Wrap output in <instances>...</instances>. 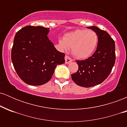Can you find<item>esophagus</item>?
<instances>
[{"label":"esophagus","instance_id":"obj_1","mask_svg":"<svg viewBox=\"0 0 127 127\" xmlns=\"http://www.w3.org/2000/svg\"><path fill=\"white\" fill-rule=\"evenodd\" d=\"M73 61L72 59L69 57L67 56V55H65V64H68L70 63H71Z\"/></svg>","mask_w":127,"mask_h":127}]
</instances>
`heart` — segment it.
<instances>
[{"label":"heart","instance_id":"1","mask_svg":"<svg viewBox=\"0 0 127 127\" xmlns=\"http://www.w3.org/2000/svg\"><path fill=\"white\" fill-rule=\"evenodd\" d=\"M98 43L96 32L87 29H78L65 34L59 43L62 50L72 49V54L79 59H86L94 53Z\"/></svg>","mask_w":127,"mask_h":127}]
</instances>
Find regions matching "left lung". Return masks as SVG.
I'll list each match as a JSON object with an SVG mask.
<instances>
[{
    "instance_id": "8db88e82",
    "label": "left lung",
    "mask_w": 127,
    "mask_h": 127,
    "mask_svg": "<svg viewBox=\"0 0 127 127\" xmlns=\"http://www.w3.org/2000/svg\"><path fill=\"white\" fill-rule=\"evenodd\" d=\"M87 28L96 32L98 36L97 49L88 59L76 61L78 70L71 75L74 82L86 88L103 82L111 72L116 58L115 42L107 32L96 26Z\"/></svg>"
}]
</instances>
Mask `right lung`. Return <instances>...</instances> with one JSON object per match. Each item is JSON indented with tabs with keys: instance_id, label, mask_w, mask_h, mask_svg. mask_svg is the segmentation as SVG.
I'll return each mask as SVG.
<instances>
[{
	"instance_id": "right-lung-1",
	"label": "right lung",
	"mask_w": 127,
	"mask_h": 127,
	"mask_svg": "<svg viewBox=\"0 0 127 127\" xmlns=\"http://www.w3.org/2000/svg\"><path fill=\"white\" fill-rule=\"evenodd\" d=\"M49 28L27 26L16 33L11 59L16 72L26 84L37 86L51 78L57 65L64 63L65 54L59 52L47 35Z\"/></svg>"
}]
</instances>
